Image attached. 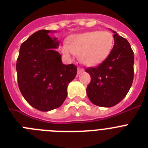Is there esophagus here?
<instances>
[{
	"mask_svg": "<svg viewBox=\"0 0 148 148\" xmlns=\"http://www.w3.org/2000/svg\"><path fill=\"white\" fill-rule=\"evenodd\" d=\"M84 72V69L83 68H81V67H78V75H80L81 73Z\"/></svg>",
	"mask_w": 148,
	"mask_h": 148,
	"instance_id": "1",
	"label": "esophagus"
}]
</instances>
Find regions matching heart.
Instances as JSON below:
<instances>
[{
	"label": "heart",
	"instance_id": "b5f03b06",
	"mask_svg": "<svg viewBox=\"0 0 148 148\" xmlns=\"http://www.w3.org/2000/svg\"><path fill=\"white\" fill-rule=\"evenodd\" d=\"M114 38L108 31H92L73 35L69 45L64 44L61 51L67 58L79 54L80 60L86 66H92L104 61L113 49Z\"/></svg>",
	"mask_w": 148,
	"mask_h": 148
}]
</instances>
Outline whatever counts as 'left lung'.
<instances>
[{"instance_id":"obj_1","label":"left lung","mask_w":148,"mask_h":148,"mask_svg":"<svg viewBox=\"0 0 148 148\" xmlns=\"http://www.w3.org/2000/svg\"><path fill=\"white\" fill-rule=\"evenodd\" d=\"M114 45L108 57L95 67L86 69L91 82L87 94L92 104L110 108L126 96L133 81L134 55L127 40L113 31Z\"/></svg>"}]
</instances>
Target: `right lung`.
<instances>
[{"mask_svg": "<svg viewBox=\"0 0 148 148\" xmlns=\"http://www.w3.org/2000/svg\"><path fill=\"white\" fill-rule=\"evenodd\" d=\"M50 32L41 29L29 36L21 45L16 63L22 95L32 107L44 112L63 104L68 84L77 74L76 66L62 63L61 54L56 51L59 41L52 38Z\"/></svg>", "mask_w": 148, "mask_h": 148, "instance_id": "right-lung-1", "label": "right lung"}]
</instances>
